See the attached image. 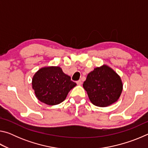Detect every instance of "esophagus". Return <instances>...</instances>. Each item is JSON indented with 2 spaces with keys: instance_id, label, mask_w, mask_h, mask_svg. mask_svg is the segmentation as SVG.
Masks as SVG:
<instances>
[{
  "instance_id": "obj_1",
  "label": "esophagus",
  "mask_w": 148,
  "mask_h": 148,
  "mask_svg": "<svg viewBox=\"0 0 148 148\" xmlns=\"http://www.w3.org/2000/svg\"><path fill=\"white\" fill-rule=\"evenodd\" d=\"M76 83H77V85H82V80H81V79H79L78 81H77V82H76Z\"/></svg>"
}]
</instances>
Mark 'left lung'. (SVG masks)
<instances>
[{"instance_id":"8db88e82","label":"left lung","mask_w":148,"mask_h":148,"mask_svg":"<svg viewBox=\"0 0 148 148\" xmlns=\"http://www.w3.org/2000/svg\"><path fill=\"white\" fill-rule=\"evenodd\" d=\"M83 87L97 106L106 107L116 102L123 90L121 77L107 65L97 67L88 74Z\"/></svg>"}]
</instances>
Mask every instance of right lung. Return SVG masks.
<instances>
[{
    "label": "right lung",
    "mask_w": 148,
    "mask_h": 148,
    "mask_svg": "<svg viewBox=\"0 0 148 148\" xmlns=\"http://www.w3.org/2000/svg\"><path fill=\"white\" fill-rule=\"evenodd\" d=\"M32 89L40 101L56 105L64 101L69 92L76 86L59 66H47L37 71L32 77Z\"/></svg>",
    "instance_id": "right-lung-1"
}]
</instances>
